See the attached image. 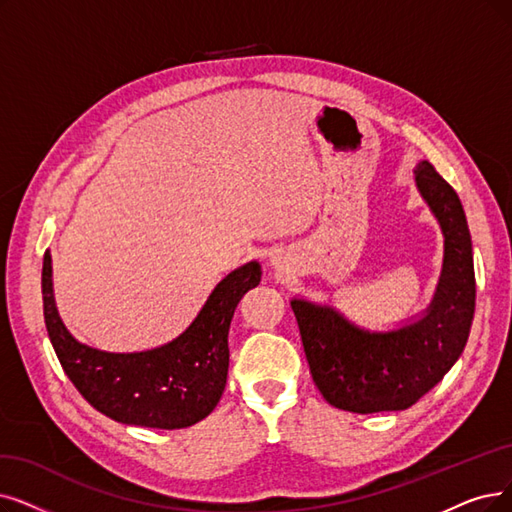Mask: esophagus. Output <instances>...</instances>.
<instances>
[{
    "mask_svg": "<svg viewBox=\"0 0 512 512\" xmlns=\"http://www.w3.org/2000/svg\"><path fill=\"white\" fill-rule=\"evenodd\" d=\"M275 269H285V260L283 258H273Z\"/></svg>",
    "mask_w": 512,
    "mask_h": 512,
    "instance_id": "obj_1",
    "label": "esophagus"
}]
</instances>
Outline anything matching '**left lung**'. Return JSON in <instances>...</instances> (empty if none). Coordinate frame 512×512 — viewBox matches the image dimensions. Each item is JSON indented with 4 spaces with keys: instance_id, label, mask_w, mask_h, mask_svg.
<instances>
[{
    "instance_id": "left-lung-1",
    "label": "left lung",
    "mask_w": 512,
    "mask_h": 512,
    "mask_svg": "<svg viewBox=\"0 0 512 512\" xmlns=\"http://www.w3.org/2000/svg\"><path fill=\"white\" fill-rule=\"evenodd\" d=\"M416 185L445 237L437 292L418 319L391 332H372L330 304L292 300L313 380L323 399L344 412L407 410L452 370L468 340L475 267L462 203L428 161L416 166Z\"/></svg>"
}]
</instances>
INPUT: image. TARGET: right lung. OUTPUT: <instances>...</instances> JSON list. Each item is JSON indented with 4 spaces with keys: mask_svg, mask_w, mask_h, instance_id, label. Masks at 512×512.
Listing matches in <instances>:
<instances>
[{
    "mask_svg": "<svg viewBox=\"0 0 512 512\" xmlns=\"http://www.w3.org/2000/svg\"><path fill=\"white\" fill-rule=\"evenodd\" d=\"M256 260L224 277L195 321L172 342L140 353H109L77 342L60 319L52 256L44 254L42 296L50 342L65 374L94 410L115 422L187 428L212 414L229 374V327L245 292L260 283Z\"/></svg>",
    "mask_w": 512,
    "mask_h": 512,
    "instance_id": "add662e5",
    "label": "right lung"
}]
</instances>
